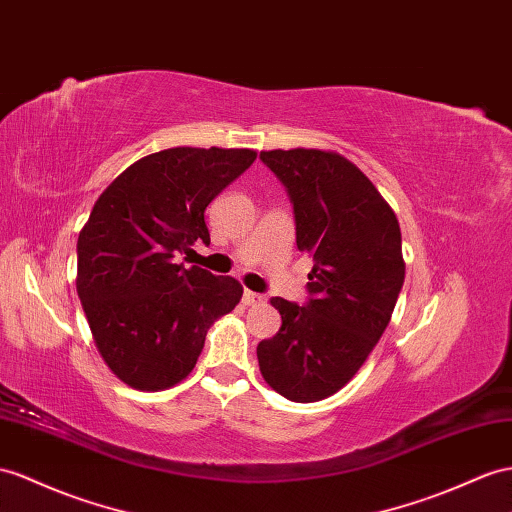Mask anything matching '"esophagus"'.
<instances>
[{"instance_id":"1","label":"esophagus","mask_w":512,"mask_h":512,"mask_svg":"<svg viewBox=\"0 0 512 512\" xmlns=\"http://www.w3.org/2000/svg\"><path fill=\"white\" fill-rule=\"evenodd\" d=\"M244 303L246 305H264L266 303V296L264 294H257L251 290H244Z\"/></svg>"}]
</instances>
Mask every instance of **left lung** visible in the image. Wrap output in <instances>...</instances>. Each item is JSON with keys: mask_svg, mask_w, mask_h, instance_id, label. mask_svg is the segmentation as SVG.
<instances>
[{"mask_svg": "<svg viewBox=\"0 0 512 512\" xmlns=\"http://www.w3.org/2000/svg\"><path fill=\"white\" fill-rule=\"evenodd\" d=\"M294 207L296 246L313 259L305 305L274 296L281 329L257 346L264 381L292 402L333 396L385 333L404 283L398 218L344 155L261 151Z\"/></svg>", "mask_w": 512, "mask_h": 512, "instance_id": "left-lung-1", "label": "left lung"}]
</instances>
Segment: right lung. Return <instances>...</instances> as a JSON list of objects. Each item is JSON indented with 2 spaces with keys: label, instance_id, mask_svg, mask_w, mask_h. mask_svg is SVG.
I'll return each mask as SVG.
<instances>
[{
  "label": "right lung",
  "instance_id": "add662e5",
  "mask_svg": "<svg viewBox=\"0 0 512 512\" xmlns=\"http://www.w3.org/2000/svg\"><path fill=\"white\" fill-rule=\"evenodd\" d=\"M251 149L175 147L131 164L103 190L77 238V296L99 355L129 387L181 383L242 285L177 264L209 244L205 207L255 162Z\"/></svg>",
  "mask_w": 512,
  "mask_h": 512
}]
</instances>
